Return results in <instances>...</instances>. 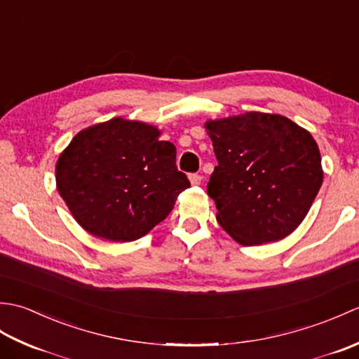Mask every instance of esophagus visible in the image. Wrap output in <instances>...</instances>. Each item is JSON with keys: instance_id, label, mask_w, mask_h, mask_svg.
<instances>
[{"instance_id": "obj_1", "label": "esophagus", "mask_w": 359, "mask_h": 359, "mask_svg": "<svg viewBox=\"0 0 359 359\" xmlns=\"http://www.w3.org/2000/svg\"><path fill=\"white\" fill-rule=\"evenodd\" d=\"M189 182H191V185H201L202 182V175L201 174H189Z\"/></svg>"}]
</instances>
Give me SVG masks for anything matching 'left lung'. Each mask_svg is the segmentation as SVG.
I'll return each instance as SVG.
<instances>
[{
    "label": "left lung",
    "mask_w": 359,
    "mask_h": 359,
    "mask_svg": "<svg viewBox=\"0 0 359 359\" xmlns=\"http://www.w3.org/2000/svg\"><path fill=\"white\" fill-rule=\"evenodd\" d=\"M217 166L208 182L217 222L242 245L293 233L323 185L313 137L278 114L247 112L208 121Z\"/></svg>",
    "instance_id": "left-lung-1"
}]
</instances>
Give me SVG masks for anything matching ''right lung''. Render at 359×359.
I'll use <instances>...</instances> for the list:
<instances>
[{
    "instance_id": "1",
    "label": "right lung",
    "mask_w": 359,
    "mask_h": 359,
    "mask_svg": "<svg viewBox=\"0 0 359 359\" xmlns=\"http://www.w3.org/2000/svg\"><path fill=\"white\" fill-rule=\"evenodd\" d=\"M157 128L112 118L83 129L57 162V188L90 234L131 242L170 215L189 188L175 165V147Z\"/></svg>"
}]
</instances>
